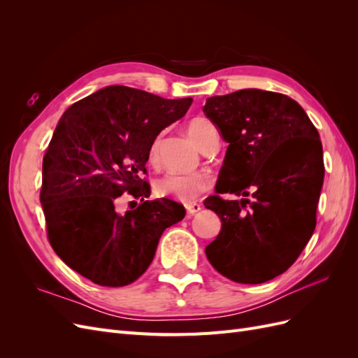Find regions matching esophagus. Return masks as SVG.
Listing matches in <instances>:
<instances>
[{
    "mask_svg": "<svg viewBox=\"0 0 358 358\" xmlns=\"http://www.w3.org/2000/svg\"><path fill=\"white\" fill-rule=\"evenodd\" d=\"M185 208H187V213L188 215H196V213H199L203 209V206L199 204V203H191V204H187Z\"/></svg>",
    "mask_w": 358,
    "mask_h": 358,
    "instance_id": "esophagus-1",
    "label": "esophagus"
}]
</instances>
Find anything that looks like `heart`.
Masks as SVG:
<instances>
[{"mask_svg": "<svg viewBox=\"0 0 358 358\" xmlns=\"http://www.w3.org/2000/svg\"><path fill=\"white\" fill-rule=\"evenodd\" d=\"M187 131L189 138L194 142L201 152L209 149L216 140L218 133L216 128L203 117H196L188 124ZM161 137H157L149 148V161L155 164L158 161ZM154 188L157 196L159 197H171L182 203H192L200 199L203 194L212 188V179L206 173H167L155 180Z\"/></svg>", "mask_w": 358, "mask_h": 358, "instance_id": "1", "label": "heart"}]
</instances>
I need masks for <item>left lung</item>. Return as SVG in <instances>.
Wrapping results in <instances>:
<instances>
[{"instance_id":"left-lung-1","label":"left lung","mask_w":358,"mask_h":358,"mask_svg":"<svg viewBox=\"0 0 358 358\" xmlns=\"http://www.w3.org/2000/svg\"><path fill=\"white\" fill-rule=\"evenodd\" d=\"M203 112L229 143L218 196L204 201L222 222L206 257L234 282L263 284L296 262L315 230L324 182L320 134L301 106L278 92L215 95ZM220 193L243 199L224 201Z\"/></svg>"}]
</instances>
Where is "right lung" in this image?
I'll return each instance as SVG.
<instances>
[{"mask_svg": "<svg viewBox=\"0 0 358 358\" xmlns=\"http://www.w3.org/2000/svg\"><path fill=\"white\" fill-rule=\"evenodd\" d=\"M191 103L113 85L61 116L43 158L40 201L53 251L94 284L134 282L152 263L162 231L185 216L176 201H149L140 176L157 136ZM124 192L143 203L122 214L115 203Z\"/></svg>", "mask_w": 358, "mask_h": 358, "instance_id": "1", "label": "right lung"}]
</instances>
